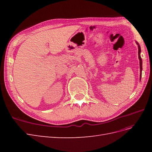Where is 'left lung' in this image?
I'll return each mask as SVG.
<instances>
[{
    "mask_svg": "<svg viewBox=\"0 0 152 152\" xmlns=\"http://www.w3.org/2000/svg\"><path fill=\"white\" fill-rule=\"evenodd\" d=\"M137 45H138V56H139V59H140V79L141 77V72H142V59L140 56V53H141V48L140 45H139V44L136 42Z\"/></svg>",
    "mask_w": 152,
    "mask_h": 152,
    "instance_id": "obj_1",
    "label": "left lung"
}]
</instances>
